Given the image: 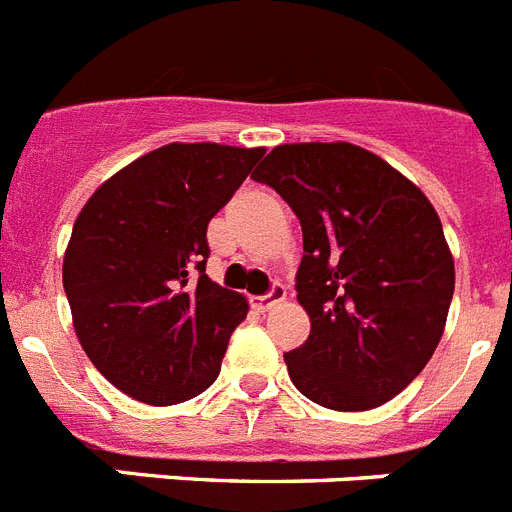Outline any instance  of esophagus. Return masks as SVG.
I'll list each match as a JSON object with an SVG mask.
<instances>
[{
  "label": "esophagus",
  "instance_id": "1",
  "mask_svg": "<svg viewBox=\"0 0 512 512\" xmlns=\"http://www.w3.org/2000/svg\"><path fill=\"white\" fill-rule=\"evenodd\" d=\"M283 299H286V289H283V286H273V291H270V294L257 296V299H252V302H255V307L260 309V312H268V309L278 307Z\"/></svg>",
  "mask_w": 512,
  "mask_h": 512
}]
</instances>
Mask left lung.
Here are the masks:
<instances>
[{"label":"left lung","instance_id":"left-lung-1","mask_svg":"<svg viewBox=\"0 0 512 512\" xmlns=\"http://www.w3.org/2000/svg\"><path fill=\"white\" fill-rule=\"evenodd\" d=\"M302 223L296 299L309 338L283 354L296 390L333 411L395 398L435 354L455 289L437 210L351 143L278 145L252 174Z\"/></svg>","mask_w":512,"mask_h":512}]
</instances>
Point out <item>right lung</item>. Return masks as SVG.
<instances>
[{
	"label": "right lung",
	"instance_id": "add662e5",
	"mask_svg": "<svg viewBox=\"0 0 512 512\" xmlns=\"http://www.w3.org/2000/svg\"><path fill=\"white\" fill-rule=\"evenodd\" d=\"M263 153L163 145L109 176L75 218L62 265L75 336L135 401L171 406L216 382L249 304L205 276V231Z\"/></svg>",
	"mask_w": 512,
	"mask_h": 512
}]
</instances>
